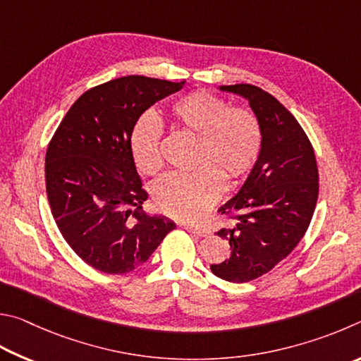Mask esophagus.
<instances>
[{"instance_id": "esophagus-1", "label": "esophagus", "mask_w": 361, "mask_h": 361, "mask_svg": "<svg viewBox=\"0 0 361 361\" xmlns=\"http://www.w3.org/2000/svg\"><path fill=\"white\" fill-rule=\"evenodd\" d=\"M185 230L190 231V233H195L197 236H207V235H209V231H207L206 228H198V226H193V225H185Z\"/></svg>"}]
</instances>
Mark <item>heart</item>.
Here are the masks:
<instances>
[{"instance_id":"heart-1","label":"heart","mask_w":361,"mask_h":361,"mask_svg":"<svg viewBox=\"0 0 361 361\" xmlns=\"http://www.w3.org/2000/svg\"><path fill=\"white\" fill-rule=\"evenodd\" d=\"M176 125L200 136L198 161H211L193 173L164 174L154 184V198L161 211L184 220H200L224 192L226 179H239L254 168L262 150V128L255 116L233 109L225 99L207 92L185 94L171 106ZM161 123L144 114L136 120L130 149L137 169L154 174L161 166Z\"/></svg>"}]
</instances>
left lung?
I'll return each instance as SVG.
<instances>
[{"instance_id":"8db88e82","label":"left lung","mask_w":361,"mask_h":361,"mask_svg":"<svg viewBox=\"0 0 361 361\" xmlns=\"http://www.w3.org/2000/svg\"><path fill=\"white\" fill-rule=\"evenodd\" d=\"M249 101L262 128V150L239 192L220 214H235L231 226L217 235L231 255L211 264L217 277L249 282L267 274L305 236L319 197L314 149L296 118L268 92L255 85H220Z\"/></svg>"}]
</instances>
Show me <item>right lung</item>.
<instances>
[{"mask_svg":"<svg viewBox=\"0 0 361 361\" xmlns=\"http://www.w3.org/2000/svg\"><path fill=\"white\" fill-rule=\"evenodd\" d=\"M185 82L126 75L80 94L46 154L50 211L75 254L106 274L149 260L176 224L142 211L147 200L130 149L136 120Z\"/></svg>","mask_w":361,"mask_h":361,"instance_id":"right-lung-1","label":"right lung"}]
</instances>
